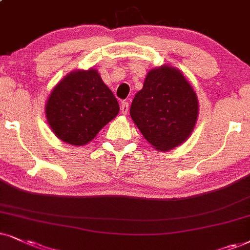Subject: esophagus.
<instances>
[{
    "mask_svg": "<svg viewBox=\"0 0 250 250\" xmlns=\"http://www.w3.org/2000/svg\"><path fill=\"white\" fill-rule=\"evenodd\" d=\"M129 112V104L127 102H123L121 104V113L123 115H127Z\"/></svg>",
    "mask_w": 250,
    "mask_h": 250,
    "instance_id": "1",
    "label": "esophagus"
}]
</instances>
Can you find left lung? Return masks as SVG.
Listing matches in <instances>:
<instances>
[{
    "instance_id": "left-lung-1",
    "label": "left lung",
    "mask_w": 250,
    "mask_h": 250,
    "mask_svg": "<svg viewBox=\"0 0 250 250\" xmlns=\"http://www.w3.org/2000/svg\"><path fill=\"white\" fill-rule=\"evenodd\" d=\"M198 99L190 82L172 65L151 69L131 103L130 116L157 151L188 140L198 119Z\"/></svg>"
}]
</instances>
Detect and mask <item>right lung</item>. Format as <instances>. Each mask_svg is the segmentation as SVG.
Here are the masks:
<instances>
[{"mask_svg": "<svg viewBox=\"0 0 250 250\" xmlns=\"http://www.w3.org/2000/svg\"><path fill=\"white\" fill-rule=\"evenodd\" d=\"M119 112L118 100L93 68L65 75L50 91L45 106L54 135L75 146L90 143Z\"/></svg>", "mask_w": 250, "mask_h": 250, "instance_id": "obj_1", "label": "right lung"}]
</instances>
